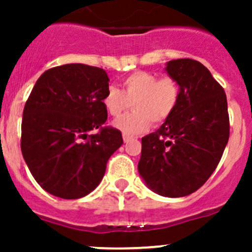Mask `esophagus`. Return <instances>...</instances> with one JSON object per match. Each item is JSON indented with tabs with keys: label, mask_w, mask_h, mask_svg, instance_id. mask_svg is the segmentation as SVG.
<instances>
[{
	"label": "esophagus",
	"mask_w": 252,
	"mask_h": 252,
	"mask_svg": "<svg viewBox=\"0 0 252 252\" xmlns=\"http://www.w3.org/2000/svg\"><path fill=\"white\" fill-rule=\"evenodd\" d=\"M122 137H124V141L125 142H128V141H130V140L133 139L132 136H130V135H126V133H124V135H122Z\"/></svg>",
	"instance_id": "esophagus-1"
}]
</instances>
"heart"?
<instances>
[{
    "label": "heart",
    "mask_w": 252,
    "mask_h": 252,
    "mask_svg": "<svg viewBox=\"0 0 252 252\" xmlns=\"http://www.w3.org/2000/svg\"><path fill=\"white\" fill-rule=\"evenodd\" d=\"M122 90L110 86L102 104L112 117H120L132 102L133 112L115 122V127L126 135L145 131L150 122L161 124L173 115L180 98V84L175 78L137 70L122 78Z\"/></svg>",
    "instance_id": "b5f03b06"
}]
</instances>
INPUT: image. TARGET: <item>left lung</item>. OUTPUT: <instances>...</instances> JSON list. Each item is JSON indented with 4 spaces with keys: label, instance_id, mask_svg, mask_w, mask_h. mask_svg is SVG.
Listing matches in <instances>:
<instances>
[{
    "label": "left lung",
    "instance_id": "8db88e82",
    "mask_svg": "<svg viewBox=\"0 0 252 252\" xmlns=\"http://www.w3.org/2000/svg\"><path fill=\"white\" fill-rule=\"evenodd\" d=\"M180 84L173 115L141 139L140 175L164 197L192 194L212 175L230 137L227 98L221 84L202 63L177 59L166 63Z\"/></svg>",
    "mask_w": 252,
    "mask_h": 252
}]
</instances>
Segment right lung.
Listing matches in <instances>:
<instances>
[{
  "label": "right lung",
  "instance_id": "add662e5",
  "mask_svg": "<svg viewBox=\"0 0 252 252\" xmlns=\"http://www.w3.org/2000/svg\"><path fill=\"white\" fill-rule=\"evenodd\" d=\"M110 78L86 64H65L40 75L24 107L21 151L31 174L50 194L78 199L101 183L121 131L103 126ZM93 129H98L90 135Z\"/></svg>",
  "mask_w": 252,
  "mask_h": 252
}]
</instances>
